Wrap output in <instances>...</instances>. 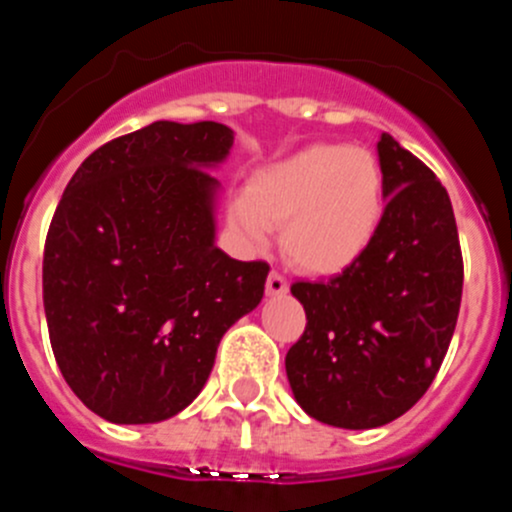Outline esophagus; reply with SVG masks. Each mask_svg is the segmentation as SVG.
<instances>
[{
  "mask_svg": "<svg viewBox=\"0 0 512 512\" xmlns=\"http://www.w3.org/2000/svg\"><path fill=\"white\" fill-rule=\"evenodd\" d=\"M287 289H289L287 279H284L282 274H279V271H271L269 279H266V295H269V297H279V295H284Z\"/></svg>",
  "mask_w": 512,
  "mask_h": 512,
  "instance_id": "obj_1",
  "label": "esophagus"
}]
</instances>
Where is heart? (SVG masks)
<instances>
[{"label": "heart", "instance_id": "obj_1", "mask_svg": "<svg viewBox=\"0 0 512 512\" xmlns=\"http://www.w3.org/2000/svg\"><path fill=\"white\" fill-rule=\"evenodd\" d=\"M384 217V171L369 148L315 143L261 166L228 207L243 246L261 251L271 225L310 274H341L369 251Z\"/></svg>", "mask_w": 512, "mask_h": 512}]
</instances>
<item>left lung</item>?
<instances>
[{"label": "left lung", "mask_w": 512, "mask_h": 512, "mask_svg": "<svg viewBox=\"0 0 512 512\" xmlns=\"http://www.w3.org/2000/svg\"><path fill=\"white\" fill-rule=\"evenodd\" d=\"M384 217L369 251L330 282H295L305 333L287 351L292 395L320 423L366 431L408 413L449 351L461 305L449 192L382 133Z\"/></svg>", "instance_id": "obj_1"}]
</instances>
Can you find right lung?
<instances>
[{
  "label": "right lung",
  "instance_id": "1",
  "mask_svg": "<svg viewBox=\"0 0 512 512\" xmlns=\"http://www.w3.org/2000/svg\"><path fill=\"white\" fill-rule=\"evenodd\" d=\"M220 122L158 120L104 143L71 176L43 253L53 356L110 423H158L200 395L220 338L264 297L269 266L215 246L233 148Z\"/></svg>",
  "mask_w": 512,
  "mask_h": 512
}]
</instances>
